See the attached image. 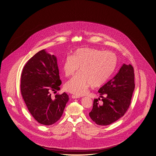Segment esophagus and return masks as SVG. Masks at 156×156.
<instances>
[{
    "instance_id": "esophagus-1",
    "label": "esophagus",
    "mask_w": 156,
    "mask_h": 156,
    "mask_svg": "<svg viewBox=\"0 0 156 156\" xmlns=\"http://www.w3.org/2000/svg\"><path fill=\"white\" fill-rule=\"evenodd\" d=\"M72 98L73 99H78V98H80V97L78 95H72Z\"/></svg>"
}]
</instances>
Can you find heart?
<instances>
[{
    "label": "heart",
    "instance_id": "b5f03b06",
    "mask_svg": "<svg viewBox=\"0 0 156 156\" xmlns=\"http://www.w3.org/2000/svg\"><path fill=\"white\" fill-rule=\"evenodd\" d=\"M116 56L110 51L89 48L76 50L65 58L62 69L66 76H73L80 66L78 73L65 83V89L78 96L86 94L91 86L100 87L105 83L113 72Z\"/></svg>",
    "mask_w": 156,
    "mask_h": 156
}]
</instances>
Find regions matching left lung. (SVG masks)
<instances>
[{"mask_svg": "<svg viewBox=\"0 0 156 156\" xmlns=\"http://www.w3.org/2000/svg\"><path fill=\"white\" fill-rule=\"evenodd\" d=\"M134 76L133 66L123 64L118 73L99 89L103 102L99 104L100 98L94 99L92 109L89 113L97 125H109L124 115L129 108L135 88Z\"/></svg>", "mask_w": 156, "mask_h": 156, "instance_id": "obj_1", "label": "left lung"}]
</instances>
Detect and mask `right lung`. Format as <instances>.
<instances>
[{
	"label": "right lung",
	"mask_w": 156,
	"mask_h": 156,
	"mask_svg": "<svg viewBox=\"0 0 156 156\" xmlns=\"http://www.w3.org/2000/svg\"><path fill=\"white\" fill-rule=\"evenodd\" d=\"M57 58L46 50L39 51L27 62L21 78V92L27 108L38 123L49 126L59 120L69 96L65 92L52 96L60 90Z\"/></svg>",
	"instance_id": "add662e5"
}]
</instances>
